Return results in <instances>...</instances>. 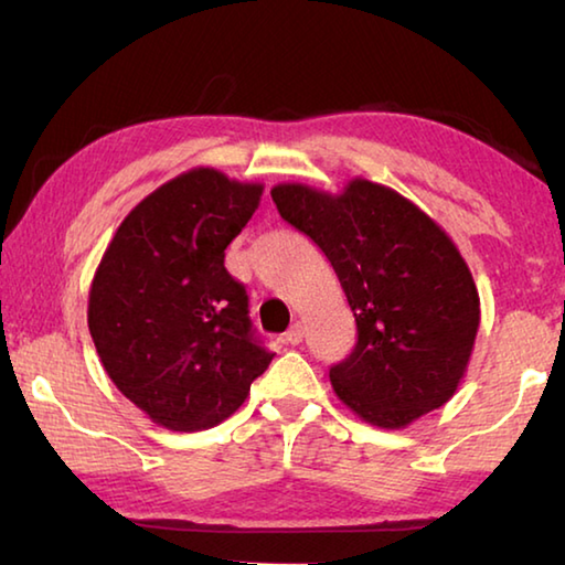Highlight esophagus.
Instances as JSON below:
<instances>
[{
	"mask_svg": "<svg viewBox=\"0 0 565 565\" xmlns=\"http://www.w3.org/2000/svg\"><path fill=\"white\" fill-rule=\"evenodd\" d=\"M301 339H303V327H301V321H294L291 327H289V331L284 333V341H286V343H291V347H296V343H301Z\"/></svg>",
	"mask_w": 565,
	"mask_h": 565,
	"instance_id": "1",
	"label": "esophagus"
}]
</instances>
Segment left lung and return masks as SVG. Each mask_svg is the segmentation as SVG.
Segmentation results:
<instances>
[{
	"instance_id": "8db88e82",
	"label": "left lung",
	"mask_w": 565,
	"mask_h": 565,
	"mask_svg": "<svg viewBox=\"0 0 565 565\" xmlns=\"http://www.w3.org/2000/svg\"><path fill=\"white\" fill-rule=\"evenodd\" d=\"M271 199L327 254L356 319V347L329 371L337 396L379 428H406L444 406L481 321L451 236L398 191L361 177L341 194L276 184Z\"/></svg>"
}]
</instances>
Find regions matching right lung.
Listing matches in <instances>:
<instances>
[{
	"label": "right lung",
	"mask_w": 565,
	"mask_h": 565,
	"mask_svg": "<svg viewBox=\"0 0 565 565\" xmlns=\"http://www.w3.org/2000/svg\"><path fill=\"white\" fill-rule=\"evenodd\" d=\"M262 194L264 184L189 169L131 209L92 279L87 321L104 371L171 431L222 424L274 359L224 266Z\"/></svg>",
	"instance_id": "obj_1"
}]
</instances>
